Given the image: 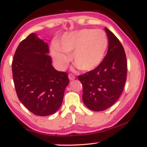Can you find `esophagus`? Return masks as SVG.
<instances>
[{
	"label": "esophagus",
	"mask_w": 147,
	"mask_h": 147,
	"mask_svg": "<svg viewBox=\"0 0 147 147\" xmlns=\"http://www.w3.org/2000/svg\"><path fill=\"white\" fill-rule=\"evenodd\" d=\"M68 77H69V79H70V80H73V79H75V76L73 74H69Z\"/></svg>",
	"instance_id": "1"
}]
</instances>
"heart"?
Returning <instances> with one entry per match:
<instances>
[{"mask_svg":"<svg viewBox=\"0 0 147 147\" xmlns=\"http://www.w3.org/2000/svg\"><path fill=\"white\" fill-rule=\"evenodd\" d=\"M108 45L107 36L103 30L83 29L64 34L58 45L52 46L51 55L59 70L68 66V56H70L79 68L90 71L102 63Z\"/></svg>","mask_w":147,"mask_h":147,"instance_id":"heart-1","label":"heart"}]
</instances>
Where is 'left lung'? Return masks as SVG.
<instances>
[{"label":"left lung","instance_id":"left-lung-1","mask_svg":"<svg viewBox=\"0 0 147 147\" xmlns=\"http://www.w3.org/2000/svg\"><path fill=\"white\" fill-rule=\"evenodd\" d=\"M109 40L106 55L98 66L79 75L83 86V102L94 111L111 107L120 97L126 79L127 61L124 49L114 34L105 28Z\"/></svg>","mask_w":147,"mask_h":147}]
</instances>
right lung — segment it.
<instances>
[{
	"label": "right lung",
	"mask_w": 147,
	"mask_h": 147,
	"mask_svg": "<svg viewBox=\"0 0 147 147\" xmlns=\"http://www.w3.org/2000/svg\"><path fill=\"white\" fill-rule=\"evenodd\" d=\"M48 43L34 33L18 45L12 61V75L18 98L38 116L55 113L63 102L69 79L52 65Z\"/></svg>",
	"instance_id": "1"
}]
</instances>
